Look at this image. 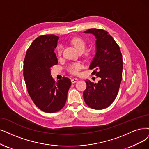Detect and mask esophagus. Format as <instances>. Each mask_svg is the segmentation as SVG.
Returning a JSON list of instances; mask_svg holds the SVG:
<instances>
[{
    "instance_id": "esophagus-1",
    "label": "esophagus",
    "mask_w": 149,
    "mask_h": 149,
    "mask_svg": "<svg viewBox=\"0 0 149 149\" xmlns=\"http://www.w3.org/2000/svg\"><path fill=\"white\" fill-rule=\"evenodd\" d=\"M78 81V79H77V78H74V79H72L71 80V81H72V84H75V83H76L77 81Z\"/></svg>"
}]
</instances>
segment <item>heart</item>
<instances>
[{
  "mask_svg": "<svg viewBox=\"0 0 149 149\" xmlns=\"http://www.w3.org/2000/svg\"><path fill=\"white\" fill-rule=\"evenodd\" d=\"M70 43L78 52H84L86 48L85 41L80 37H75L70 40ZM63 47L59 45L57 48V53L59 56L62 54ZM83 68V64L81 63H73L68 65V69L70 73L74 75H77L79 71Z\"/></svg>",
  "mask_w": 149,
  "mask_h": 149,
  "instance_id": "1",
  "label": "heart"
}]
</instances>
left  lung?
I'll use <instances>...</instances> for the list:
<instances>
[{
    "label": "left lung",
    "mask_w": 149,
    "mask_h": 149,
    "mask_svg": "<svg viewBox=\"0 0 149 149\" xmlns=\"http://www.w3.org/2000/svg\"><path fill=\"white\" fill-rule=\"evenodd\" d=\"M96 38V53L90 64L93 75L100 77L97 84L86 80L84 99L91 109L101 110L109 107L116 98L122 79L123 59L120 47L109 33L101 29H88Z\"/></svg>",
    "instance_id": "8db88e82"
}]
</instances>
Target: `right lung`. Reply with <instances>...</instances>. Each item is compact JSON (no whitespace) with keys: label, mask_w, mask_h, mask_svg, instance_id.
Listing matches in <instances>:
<instances>
[{"label":"right lung","mask_w":149,"mask_h":149,"mask_svg":"<svg viewBox=\"0 0 149 149\" xmlns=\"http://www.w3.org/2000/svg\"><path fill=\"white\" fill-rule=\"evenodd\" d=\"M59 37L53 34L37 37L27 49L23 75L27 90L35 105L47 113H54L65 106L71 81L63 77L55 82L51 69L58 64L54 53Z\"/></svg>","instance_id":"1"}]
</instances>
